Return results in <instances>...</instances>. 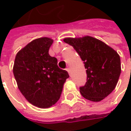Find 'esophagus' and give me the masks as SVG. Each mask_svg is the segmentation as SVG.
<instances>
[{
    "instance_id": "esophagus-1",
    "label": "esophagus",
    "mask_w": 131,
    "mask_h": 131,
    "mask_svg": "<svg viewBox=\"0 0 131 131\" xmlns=\"http://www.w3.org/2000/svg\"><path fill=\"white\" fill-rule=\"evenodd\" d=\"M66 70V71L68 72V73H71V69H70V68H67Z\"/></svg>"
}]
</instances>
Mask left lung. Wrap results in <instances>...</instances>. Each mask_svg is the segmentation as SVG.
I'll return each mask as SVG.
<instances>
[{
	"label": "left lung",
	"mask_w": 131,
	"mask_h": 131,
	"mask_svg": "<svg viewBox=\"0 0 131 131\" xmlns=\"http://www.w3.org/2000/svg\"><path fill=\"white\" fill-rule=\"evenodd\" d=\"M63 40L74 48L86 68V82L79 87L81 95L92 102L102 100L115 89L119 79V55L105 43L89 36Z\"/></svg>",
	"instance_id": "1"
}]
</instances>
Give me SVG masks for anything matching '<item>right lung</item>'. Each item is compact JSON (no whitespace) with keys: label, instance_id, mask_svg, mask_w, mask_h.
I'll list each match as a JSON object with an SVG mask.
<instances>
[{"label":"right lung","instance_id":"1","mask_svg":"<svg viewBox=\"0 0 131 131\" xmlns=\"http://www.w3.org/2000/svg\"><path fill=\"white\" fill-rule=\"evenodd\" d=\"M52 39L42 37L29 43L16 55L14 75L24 97L35 106L47 108L60 97L69 77L58 66V60L49 55Z\"/></svg>","mask_w":131,"mask_h":131}]
</instances>
